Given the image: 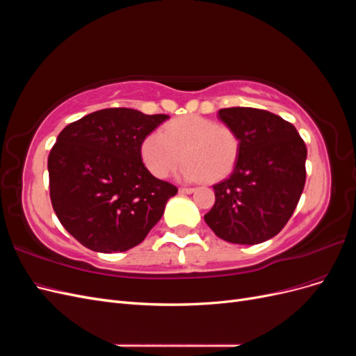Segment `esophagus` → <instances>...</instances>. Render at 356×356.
Returning a JSON list of instances; mask_svg holds the SVG:
<instances>
[{"instance_id":"esophagus-1","label":"esophagus","mask_w":356,"mask_h":356,"mask_svg":"<svg viewBox=\"0 0 356 356\" xmlns=\"http://www.w3.org/2000/svg\"><path fill=\"white\" fill-rule=\"evenodd\" d=\"M195 191V188H191V187H181L179 188V193H184V195H190V193H193Z\"/></svg>"}]
</instances>
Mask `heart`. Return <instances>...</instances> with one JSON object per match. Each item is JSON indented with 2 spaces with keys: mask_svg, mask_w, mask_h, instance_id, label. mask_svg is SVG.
<instances>
[{
  "mask_svg": "<svg viewBox=\"0 0 356 356\" xmlns=\"http://www.w3.org/2000/svg\"><path fill=\"white\" fill-rule=\"evenodd\" d=\"M241 138L233 127L197 114L168 122L149 132L141 143V157L157 178H166L182 159L179 177L186 181H220L227 177L239 157Z\"/></svg>",
  "mask_w": 356,
  "mask_h": 356,
  "instance_id": "heart-1",
  "label": "heart"
}]
</instances>
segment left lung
Segmentation results:
<instances>
[{"label":"left lung","mask_w":356,"mask_h":356,"mask_svg":"<svg viewBox=\"0 0 356 356\" xmlns=\"http://www.w3.org/2000/svg\"><path fill=\"white\" fill-rule=\"evenodd\" d=\"M218 114L238 132L241 149L232 175L213 186L204 221L222 241L261 243L285 227L297 207L307 148L297 129L273 113L234 106Z\"/></svg>","instance_id":"obj_1"}]
</instances>
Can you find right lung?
<instances>
[{
	"label": "right lung",
	"mask_w": 356,
	"mask_h": 356,
	"mask_svg": "<svg viewBox=\"0 0 356 356\" xmlns=\"http://www.w3.org/2000/svg\"><path fill=\"white\" fill-rule=\"evenodd\" d=\"M169 115L105 108L70 123L49 154L50 200L60 224L96 252L141 243L178 188L143 163V139Z\"/></svg>",
	"instance_id": "obj_1"
}]
</instances>
